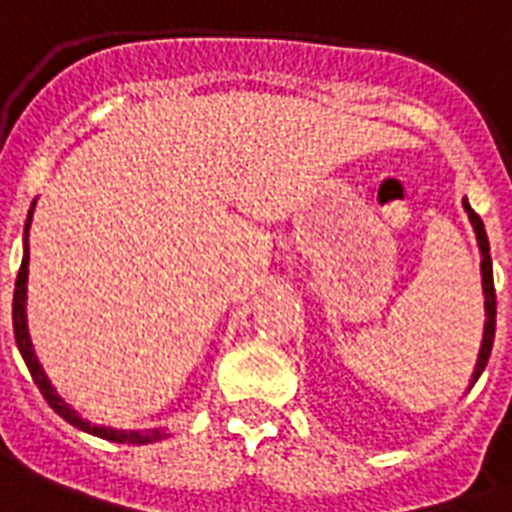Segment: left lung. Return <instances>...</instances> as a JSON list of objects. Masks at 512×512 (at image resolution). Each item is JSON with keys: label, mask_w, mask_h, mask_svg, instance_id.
<instances>
[{"label": "left lung", "mask_w": 512, "mask_h": 512, "mask_svg": "<svg viewBox=\"0 0 512 512\" xmlns=\"http://www.w3.org/2000/svg\"><path fill=\"white\" fill-rule=\"evenodd\" d=\"M462 207L468 212L470 225L476 231L478 249H481V284H484V308H486V324H484V340H481V350H478L476 372H473V380H470V388L476 385V380L481 377V372L486 369V361L492 356L494 345V329H497V295H494V279H492V255H489V239H486L484 220L473 212V207L468 204V199H462Z\"/></svg>", "instance_id": "obj_1"}]
</instances>
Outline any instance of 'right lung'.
<instances>
[{
    "label": "right lung",
    "instance_id": "1",
    "mask_svg": "<svg viewBox=\"0 0 512 512\" xmlns=\"http://www.w3.org/2000/svg\"><path fill=\"white\" fill-rule=\"evenodd\" d=\"M36 204V201H34ZM34 204L28 209L26 228H23V263H20L18 279H15V292H12V332H15V342H18V350L23 361H26L28 372L34 377L36 388L42 390L44 401L55 409V412L63 417L66 422H71L74 428L84 430V433H92V436L106 438V441H116V444H151V441H162L167 433L162 428L151 430H116L106 428V425H92L90 420H84L71 409V406L58 396V390L52 388V382L47 380L42 364L34 353V345H31V337H28V324H26V281H28V228H31V215H34Z\"/></svg>",
    "mask_w": 512,
    "mask_h": 512
}]
</instances>
